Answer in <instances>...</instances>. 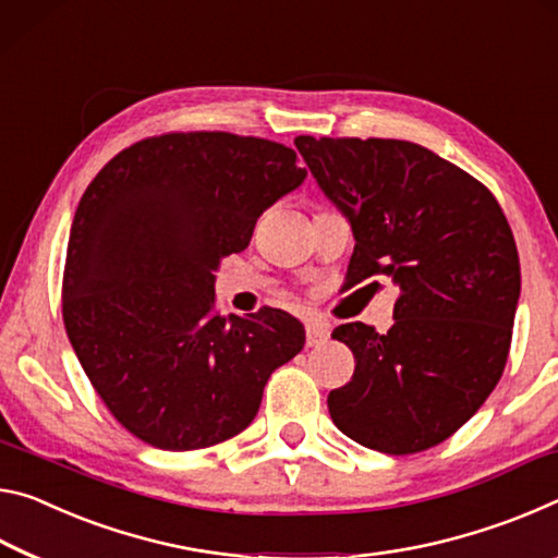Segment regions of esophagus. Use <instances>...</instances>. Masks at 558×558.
<instances>
[{
    "instance_id": "1",
    "label": "esophagus",
    "mask_w": 558,
    "mask_h": 558,
    "mask_svg": "<svg viewBox=\"0 0 558 558\" xmlns=\"http://www.w3.org/2000/svg\"><path fill=\"white\" fill-rule=\"evenodd\" d=\"M328 341V328L324 324H306V345L308 349H316V345H324Z\"/></svg>"
}]
</instances>
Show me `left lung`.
<instances>
[{
	"instance_id": "obj_1",
	"label": "left lung",
	"mask_w": 558,
	"mask_h": 558,
	"mask_svg": "<svg viewBox=\"0 0 558 558\" xmlns=\"http://www.w3.org/2000/svg\"><path fill=\"white\" fill-rule=\"evenodd\" d=\"M294 145L351 225L349 287L386 274L400 289L388 333L361 322L331 333L355 371L328 392V413L371 450H427L477 413L505 371L522 291L514 234L482 182L423 145L312 135Z\"/></svg>"
}]
</instances>
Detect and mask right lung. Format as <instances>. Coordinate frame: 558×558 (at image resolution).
<instances>
[{
    "mask_svg": "<svg viewBox=\"0 0 558 558\" xmlns=\"http://www.w3.org/2000/svg\"><path fill=\"white\" fill-rule=\"evenodd\" d=\"M306 170L281 143L168 133L116 155L76 207L63 324L88 380L128 433L199 450L252 423L264 386L304 349L281 308L215 314V271Z\"/></svg>",
    "mask_w": 558,
    "mask_h": 558,
    "instance_id": "1",
    "label": "right lung"
}]
</instances>
